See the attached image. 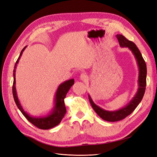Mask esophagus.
Returning <instances> with one entry per match:
<instances>
[{"label":"esophagus","instance_id":"esophagus-1","mask_svg":"<svg viewBox=\"0 0 157 157\" xmlns=\"http://www.w3.org/2000/svg\"><path fill=\"white\" fill-rule=\"evenodd\" d=\"M88 78V76L85 73H82L80 75V79L82 80H86Z\"/></svg>","mask_w":157,"mask_h":157}]
</instances>
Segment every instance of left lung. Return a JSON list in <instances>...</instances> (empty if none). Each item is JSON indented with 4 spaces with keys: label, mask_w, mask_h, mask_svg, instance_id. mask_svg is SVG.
Here are the masks:
<instances>
[{
    "label": "left lung",
    "mask_w": 157,
    "mask_h": 157,
    "mask_svg": "<svg viewBox=\"0 0 157 157\" xmlns=\"http://www.w3.org/2000/svg\"><path fill=\"white\" fill-rule=\"evenodd\" d=\"M117 39L119 42L121 47H126L129 48L133 54L134 55L137 61V65L139 67V77H138V90L135 95V96L132 98L129 103L119 110L115 111H109L104 110V109L99 107L96 105L92 101V99L88 95L89 101L90 104L98 115L102 119L109 122H116L124 119L127 116L135 110V109L139 105L143 98L145 88H146V77H147V66L145 61L141 54L137 46L134 42L128 40L126 37L122 35H116Z\"/></svg>",
    "instance_id": "8db88e82"
}]
</instances>
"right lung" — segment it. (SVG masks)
<instances>
[{"label":"right lung","instance_id":"1","mask_svg":"<svg viewBox=\"0 0 157 157\" xmlns=\"http://www.w3.org/2000/svg\"><path fill=\"white\" fill-rule=\"evenodd\" d=\"M27 47L25 46L23 50L21 51L20 56H19L18 59H17L15 66H14L13 69V86H12V93H13V97L14 99V101L16 102V104L18 109H20L21 113L23 114L24 117L29 121L31 124H33L36 127L40 128L42 130H48L52 128H54L58 125L60 122L62 120V118L64 117L65 113H66V108L64 103V99L65 98L66 94L68 92L71 87L73 86L75 82L74 79H70L67 81H65L62 84H61L56 94L55 97V105L54 107L53 110L52 112L48 114V115L46 117H31L30 115L23 110L21 104L19 101L16 89V68L17 64L18 63V61L20 60L21 56L22 55L23 52L24 51L25 48Z\"/></svg>","mask_w":157,"mask_h":157}]
</instances>
